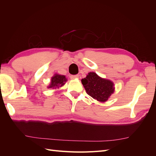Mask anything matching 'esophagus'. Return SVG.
Listing matches in <instances>:
<instances>
[{"label":"esophagus","instance_id":"34e87169","mask_svg":"<svg viewBox=\"0 0 156 156\" xmlns=\"http://www.w3.org/2000/svg\"><path fill=\"white\" fill-rule=\"evenodd\" d=\"M72 78L73 79H77V78H79V75H72Z\"/></svg>","mask_w":156,"mask_h":156}]
</instances>
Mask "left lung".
I'll list each match as a JSON object with an SVG mask.
<instances>
[{"label": "left lung", "mask_w": 156, "mask_h": 156, "mask_svg": "<svg viewBox=\"0 0 156 156\" xmlns=\"http://www.w3.org/2000/svg\"><path fill=\"white\" fill-rule=\"evenodd\" d=\"M87 93L97 101L105 102L114 93V83L110 80L103 79L94 72H90L81 80Z\"/></svg>", "instance_id": "1"}]
</instances>
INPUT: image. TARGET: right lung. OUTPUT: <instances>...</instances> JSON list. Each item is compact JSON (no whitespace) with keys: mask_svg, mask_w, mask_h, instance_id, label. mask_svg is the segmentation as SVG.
I'll return each mask as SVG.
<instances>
[{"mask_svg":"<svg viewBox=\"0 0 156 156\" xmlns=\"http://www.w3.org/2000/svg\"><path fill=\"white\" fill-rule=\"evenodd\" d=\"M68 81L66 76L62 75H59L56 73L53 77L51 78V81L50 85L48 87V88H56L60 87H62L64 84Z\"/></svg>","mask_w":156,"mask_h":156,"instance_id":"add662e5","label":"right lung"}]
</instances>
